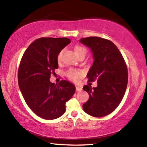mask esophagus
<instances>
[{
  "label": "esophagus",
  "mask_w": 147,
  "mask_h": 147,
  "mask_svg": "<svg viewBox=\"0 0 147 147\" xmlns=\"http://www.w3.org/2000/svg\"><path fill=\"white\" fill-rule=\"evenodd\" d=\"M82 90V88H81V87H78V86H76V91H81Z\"/></svg>",
  "instance_id": "esophagus-1"
}]
</instances>
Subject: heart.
Listing matches in <instances>:
<instances>
[{
  "label": "heart",
  "mask_w": 147,
  "mask_h": 147,
  "mask_svg": "<svg viewBox=\"0 0 147 147\" xmlns=\"http://www.w3.org/2000/svg\"><path fill=\"white\" fill-rule=\"evenodd\" d=\"M74 51H75L76 55L78 57L81 55L85 56L87 53V50L85 47L80 46V45H77L74 47ZM63 53V51H61L58 53V56H57V61H58V62H59H59H61L62 59ZM66 76L69 79L71 80L76 82L80 78V77L82 76V72L80 71L76 70V69H70L69 70L67 71Z\"/></svg>",
  "instance_id": "heart-1"
}]
</instances>
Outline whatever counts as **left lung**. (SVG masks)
<instances>
[{
  "mask_svg": "<svg viewBox=\"0 0 147 147\" xmlns=\"http://www.w3.org/2000/svg\"><path fill=\"white\" fill-rule=\"evenodd\" d=\"M80 41L91 49L94 61L87 76L88 82L97 80L96 88L84 86L89 100L83 104L86 113L96 117L106 116L121 103L128 84L126 62L113 42L99 37H88Z\"/></svg>",
  "mask_w": 147,
  "mask_h": 147,
  "instance_id": "8db88e82",
  "label": "left lung"
}]
</instances>
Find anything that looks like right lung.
<instances>
[{"label":"right lung","instance_id":"right-lung-1","mask_svg":"<svg viewBox=\"0 0 147 147\" xmlns=\"http://www.w3.org/2000/svg\"><path fill=\"white\" fill-rule=\"evenodd\" d=\"M71 43L66 38H41L30 45L22 57L18 70L19 88L27 105L37 115L47 120L61 117L65 103L75 93L74 85L67 80L50 82L58 68L57 56Z\"/></svg>","mask_w":147,"mask_h":147}]
</instances>
